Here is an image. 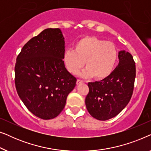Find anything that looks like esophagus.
I'll return each instance as SVG.
<instances>
[{
    "label": "esophagus",
    "instance_id": "obj_1",
    "mask_svg": "<svg viewBox=\"0 0 151 151\" xmlns=\"http://www.w3.org/2000/svg\"><path fill=\"white\" fill-rule=\"evenodd\" d=\"M82 82H83V81H82V80L78 79L77 80V82H76V84H82Z\"/></svg>",
    "mask_w": 151,
    "mask_h": 151
}]
</instances>
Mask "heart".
I'll return each instance as SVG.
<instances>
[{
	"mask_svg": "<svg viewBox=\"0 0 151 151\" xmlns=\"http://www.w3.org/2000/svg\"><path fill=\"white\" fill-rule=\"evenodd\" d=\"M117 55V48L113 43L96 36H86L76 43L73 51H65L63 61L72 74H77L85 65L86 69L82 76L102 80L113 72Z\"/></svg>",
	"mask_w": 151,
	"mask_h": 151,
	"instance_id": "obj_1",
	"label": "heart"
}]
</instances>
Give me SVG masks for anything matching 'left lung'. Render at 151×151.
Wrapping results in <instances>:
<instances>
[{
    "label": "left lung",
    "mask_w": 151,
    "mask_h": 151,
    "mask_svg": "<svg viewBox=\"0 0 151 151\" xmlns=\"http://www.w3.org/2000/svg\"><path fill=\"white\" fill-rule=\"evenodd\" d=\"M119 64L108 78L88 82L85 104L90 115L107 120L118 115L131 100L135 79V63L131 53L120 51Z\"/></svg>",
    "instance_id": "8db88e82"
}]
</instances>
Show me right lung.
<instances>
[{
	"instance_id": "1",
	"label": "right lung",
	"mask_w": 151,
	"mask_h": 151,
	"mask_svg": "<svg viewBox=\"0 0 151 151\" xmlns=\"http://www.w3.org/2000/svg\"><path fill=\"white\" fill-rule=\"evenodd\" d=\"M61 30L46 29L22 47L16 58L15 85L28 110L42 119L55 118L65 108L76 78L65 68Z\"/></svg>"
}]
</instances>
